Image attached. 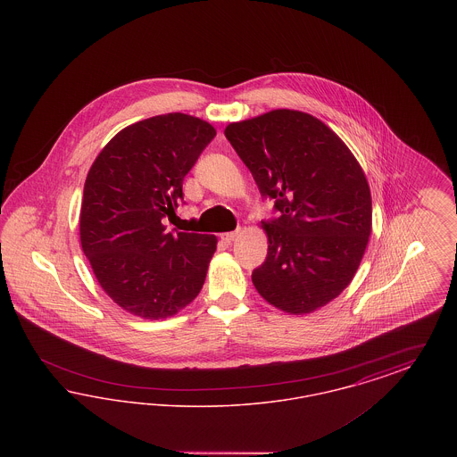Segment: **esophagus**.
<instances>
[{
  "label": "esophagus",
  "instance_id": "esophagus-1",
  "mask_svg": "<svg viewBox=\"0 0 457 457\" xmlns=\"http://www.w3.org/2000/svg\"><path fill=\"white\" fill-rule=\"evenodd\" d=\"M239 237V229L237 231H229V233H224L220 238L224 239V241H228V243H231V241H235V239Z\"/></svg>",
  "mask_w": 457,
  "mask_h": 457
}]
</instances>
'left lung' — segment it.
I'll return each instance as SVG.
<instances>
[{
    "instance_id": "obj_1",
    "label": "left lung",
    "mask_w": 457,
    "mask_h": 457,
    "mask_svg": "<svg viewBox=\"0 0 457 457\" xmlns=\"http://www.w3.org/2000/svg\"><path fill=\"white\" fill-rule=\"evenodd\" d=\"M226 138L250 170L276 218L262 220L265 262L252 272L262 298L308 313L348 287L371 231L365 173L345 142L320 120L276 109L231 123Z\"/></svg>"
}]
</instances>
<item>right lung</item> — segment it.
I'll return each mask as SVG.
<instances>
[{"mask_svg": "<svg viewBox=\"0 0 457 457\" xmlns=\"http://www.w3.org/2000/svg\"><path fill=\"white\" fill-rule=\"evenodd\" d=\"M214 137V127L195 116H154L116 133L88 171L82 250L109 298L133 315L171 317L204 286L218 238L168 233L162 220L183 200V179Z\"/></svg>", "mask_w": 457, "mask_h": 457, "instance_id": "obj_1", "label": "right lung"}]
</instances>
